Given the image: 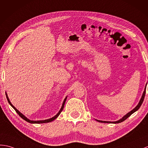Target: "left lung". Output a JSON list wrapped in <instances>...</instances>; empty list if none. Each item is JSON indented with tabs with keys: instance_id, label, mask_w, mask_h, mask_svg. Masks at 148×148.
I'll list each match as a JSON object with an SVG mask.
<instances>
[{
	"instance_id": "8db88e82",
	"label": "left lung",
	"mask_w": 148,
	"mask_h": 148,
	"mask_svg": "<svg viewBox=\"0 0 148 148\" xmlns=\"http://www.w3.org/2000/svg\"><path fill=\"white\" fill-rule=\"evenodd\" d=\"M146 85H147V84H146ZM146 87H145V88H144V92H143V95H142V97H141V98H140V101H139V102L138 105H137L136 106V107L132 110H131V111H130V112H129L128 113H127V114H126L125 115L123 116V117H122L121 119H120V120H119V121H115V122L102 121H98V120H97V121L98 122H103V123H121V122H123V121H124L125 120H126V119H127L128 117H129V116H130V115H131L133 113H134L135 112H136V111L137 110H139V108H140V106H141V105H142V103H143V101H144V97H145V95H146Z\"/></svg>"
}]
</instances>
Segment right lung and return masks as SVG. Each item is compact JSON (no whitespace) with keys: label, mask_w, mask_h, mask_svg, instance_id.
<instances>
[{"label":"right lung","mask_w":148,"mask_h":148,"mask_svg":"<svg viewBox=\"0 0 148 148\" xmlns=\"http://www.w3.org/2000/svg\"><path fill=\"white\" fill-rule=\"evenodd\" d=\"M5 95H6V98H7V99H8V102H9V103L11 105V106H12V107L15 110V111L18 113V114L21 116V117L23 119H24L25 120V121H26V122H29V123H48V122H51V121H54L55 119H57L58 116V115H60V113H61V112L63 110V109H64V105H65V103H66V99H67V97H66V98L64 99V101H63V103H62V107H61V108H60V110H59V112H58V113H57V114L56 115H55L54 116H53L52 118H50V119H47V120H44V121H31V120H29V119H27V117H26V116L24 115L23 113H21L18 110H17L14 106L12 105V103H11V101H10V100H9V98H8V95H7V93L5 92Z\"/></svg>","instance_id":"add662e5"}]
</instances>
